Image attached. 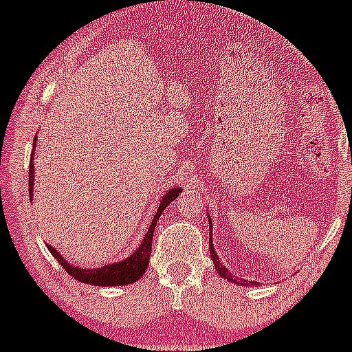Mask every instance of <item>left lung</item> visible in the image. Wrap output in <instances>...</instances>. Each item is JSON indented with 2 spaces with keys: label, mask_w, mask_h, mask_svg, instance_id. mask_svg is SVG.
Returning a JSON list of instances; mask_svg holds the SVG:
<instances>
[{
  "label": "left lung",
  "mask_w": 352,
  "mask_h": 352,
  "mask_svg": "<svg viewBox=\"0 0 352 352\" xmlns=\"http://www.w3.org/2000/svg\"><path fill=\"white\" fill-rule=\"evenodd\" d=\"M209 225L212 226V223L209 221ZM209 233H212L211 230H209ZM209 248H211V250H209V252H211L212 262H214V267H216V271L219 272V276H221V278H226V279H228V281H235V283L239 281V279H235V278H233V276H232V272H228V269H226L225 265L221 264V261H219L218 254H216V252H214V248H212V239H211V236H209ZM248 285H252V286H254V283H250V281H248Z\"/></svg>",
  "instance_id": "obj_1"
}]
</instances>
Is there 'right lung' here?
Listing matches in <instances>:
<instances>
[{"instance_id":"right-lung-1","label":"right lung","mask_w":352,"mask_h":352,"mask_svg":"<svg viewBox=\"0 0 352 352\" xmlns=\"http://www.w3.org/2000/svg\"><path fill=\"white\" fill-rule=\"evenodd\" d=\"M32 160V158H30ZM28 186H30V197H32V186H34V163L30 162V166H28ZM179 187L175 189H170L165 196L162 197L158 206V211H156L153 221H151L150 228H148L146 236H144L143 243L140 245L136 252L131 255L129 258L122 262H117V264H110V265H104L100 269H81V267H74V265L67 264L65 258L59 255V252L56 250L54 247H49L51 254L58 258L59 264L65 267V271L69 276H73L76 281L87 283V285H94V286H124V285H131V283L138 281L141 276L144 274L146 271L148 264H150V254H151V242H153V233H155V226L156 221H158L160 214L163 212V209L170 204L172 201H175L177 196L180 194Z\"/></svg>"}]
</instances>
